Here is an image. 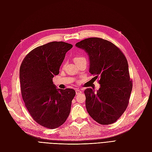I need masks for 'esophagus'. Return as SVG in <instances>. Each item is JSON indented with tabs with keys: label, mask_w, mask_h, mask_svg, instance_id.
Instances as JSON below:
<instances>
[{
	"label": "esophagus",
	"mask_w": 152,
	"mask_h": 152,
	"mask_svg": "<svg viewBox=\"0 0 152 152\" xmlns=\"http://www.w3.org/2000/svg\"><path fill=\"white\" fill-rule=\"evenodd\" d=\"M75 92H76V94H77V95H78V94H80L82 93V91L78 90V89H77V90L75 91Z\"/></svg>",
	"instance_id": "34e87169"
}]
</instances>
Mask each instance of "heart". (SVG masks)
I'll use <instances>...</instances> for the list:
<instances>
[{"label":"heart","mask_w":152,"mask_h":152,"mask_svg":"<svg viewBox=\"0 0 152 152\" xmlns=\"http://www.w3.org/2000/svg\"><path fill=\"white\" fill-rule=\"evenodd\" d=\"M82 60H86V59L83 56H77L74 58V61H82Z\"/></svg>","instance_id":"obj_1"}]
</instances>
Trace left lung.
<instances>
[{
    "label": "left lung",
    "instance_id": "1",
    "mask_svg": "<svg viewBox=\"0 0 152 152\" xmlns=\"http://www.w3.org/2000/svg\"><path fill=\"white\" fill-rule=\"evenodd\" d=\"M75 46L88 53L89 72L101 84L96 93L92 88L85 90L87 111L98 123L113 124L126 111L132 91L126 58L118 47L102 38H87Z\"/></svg>",
    "mask_w": 152,
    "mask_h": 152
}]
</instances>
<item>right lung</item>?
I'll return each instance as SVG.
<instances>
[{
	"label": "right lung",
	"instance_id": "right-lung-1",
	"mask_svg": "<svg viewBox=\"0 0 152 152\" xmlns=\"http://www.w3.org/2000/svg\"><path fill=\"white\" fill-rule=\"evenodd\" d=\"M72 47L64 41L36 47L25 56L20 66V91L25 106L34 121L46 128L60 126L70 114L75 91L58 89L53 78L59 74L65 54Z\"/></svg>",
	"mask_w": 152,
	"mask_h": 152
}]
</instances>
